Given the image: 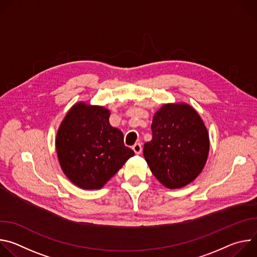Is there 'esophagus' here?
<instances>
[{"instance_id": "esophagus-1", "label": "esophagus", "mask_w": 257, "mask_h": 257, "mask_svg": "<svg viewBox=\"0 0 257 257\" xmlns=\"http://www.w3.org/2000/svg\"><path fill=\"white\" fill-rule=\"evenodd\" d=\"M132 150L134 151V153L136 155H140L141 152H142V146L140 143H135L133 146H132Z\"/></svg>"}]
</instances>
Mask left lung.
Instances as JSON below:
<instances>
[{
    "label": "left lung",
    "mask_w": 257,
    "mask_h": 257,
    "mask_svg": "<svg viewBox=\"0 0 257 257\" xmlns=\"http://www.w3.org/2000/svg\"><path fill=\"white\" fill-rule=\"evenodd\" d=\"M153 139L144 159L154 176L169 189L185 187L202 172L208 157L207 129L188 103H164L154 116Z\"/></svg>",
    "instance_id": "1"
}]
</instances>
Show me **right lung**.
I'll list each match as a JSON object with an SVG mask.
<instances>
[{
    "instance_id": "add662e5",
    "label": "right lung",
    "mask_w": 257,
    "mask_h": 257,
    "mask_svg": "<svg viewBox=\"0 0 257 257\" xmlns=\"http://www.w3.org/2000/svg\"><path fill=\"white\" fill-rule=\"evenodd\" d=\"M111 112L101 105L76 102L60 124L56 151L66 177L84 190L103 187L134 156L123 133L111 126Z\"/></svg>"
}]
</instances>
